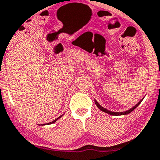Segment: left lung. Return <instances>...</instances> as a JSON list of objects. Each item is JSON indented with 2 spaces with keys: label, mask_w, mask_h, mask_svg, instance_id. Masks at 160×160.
I'll return each mask as SVG.
<instances>
[{
  "label": "left lung",
  "mask_w": 160,
  "mask_h": 160,
  "mask_svg": "<svg viewBox=\"0 0 160 160\" xmlns=\"http://www.w3.org/2000/svg\"><path fill=\"white\" fill-rule=\"evenodd\" d=\"M142 100L139 101V102H138V103L136 104V105L134 106V107H132V108H131L130 110H127V111H124V112H112V111H110V110H107V109H106V108H103V107H102V106L99 105V102H98L96 100V99H95V103H96V105L97 106V107L99 109V110H101V111H103V112H105V113H108V114L113 115V116H120V115H126V114H128V113H132V112L133 111L134 109H135L136 107H137L138 106L139 104L141 103V102H142Z\"/></svg>",
  "instance_id": "obj_1"
}]
</instances>
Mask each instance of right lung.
<instances>
[{"label": "right lung", "mask_w": 160, "mask_h": 160, "mask_svg": "<svg viewBox=\"0 0 160 160\" xmlns=\"http://www.w3.org/2000/svg\"><path fill=\"white\" fill-rule=\"evenodd\" d=\"M63 116V115H61V116H60L59 117V118H57V119H55L54 120V121H52V122H50V123H47V124H42V125H46V124H53V123H54V122H56V121H58V119H59V118H61V117H62Z\"/></svg>", "instance_id": "add662e5"}]
</instances>
